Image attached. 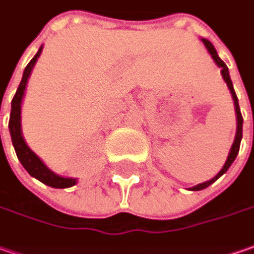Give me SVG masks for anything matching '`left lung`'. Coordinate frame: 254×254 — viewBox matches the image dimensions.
Wrapping results in <instances>:
<instances>
[{
  "label": "left lung",
  "instance_id": "left-lung-1",
  "mask_svg": "<svg viewBox=\"0 0 254 254\" xmlns=\"http://www.w3.org/2000/svg\"><path fill=\"white\" fill-rule=\"evenodd\" d=\"M203 41L204 47L207 48V51L210 52V55H212V58H213V61L217 64V66L219 68H222V76H223V79H225V82L227 83V86H229V89H230V94H232V98H233V102H235V109H236V118H237V130H236V136H235V142H233V145H232V148H230V152H229V156H227L226 163L223 165V168H222V171L219 172L217 175H216L213 179H210V181H207V182L203 183H199V185H196V186H193L190 188V190H202V189H206L207 186H210L212 183H215L223 173H226L227 169L230 168V165L235 162L236 159L237 153H239V148H240V140H242V135H243V116L240 114V108H239V101H237V96L236 92H235V89H233V83H232V79H230V75H229V69H227L226 64L222 61L220 58H219V55H217V52H216L215 47L212 45V42L210 41H207V39L202 38Z\"/></svg>",
  "mask_w": 254,
  "mask_h": 254
}]
</instances>
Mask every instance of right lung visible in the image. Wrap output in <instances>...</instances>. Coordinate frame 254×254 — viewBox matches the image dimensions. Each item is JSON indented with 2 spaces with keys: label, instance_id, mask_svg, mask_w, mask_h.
<instances>
[{
  "label": "right lung",
  "instance_id": "obj_1",
  "mask_svg": "<svg viewBox=\"0 0 254 254\" xmlns=\"http://www.w3.org/2000/svg\"><path fill=\"white\" fill-rule=\"evenodd\" d=\"M42 52V47L39 48L37 55L29 61L27 66H25V71L22 75V79L21 83L18 86L17 92L14 95V99L11 102V115H9V133H11V139H12V145L15 149V153H17L18 159L21 162V165L25 168V171L35 179H38L42 183L48 185L51 188H71L76 183V179H72V178H62L60 175L54 173V172L48 169L45 166V163L39 159L38 156L28 148V145L24 140L22 136V130H21V104H22V98L25 94V88H27V82L31 71L35 65V62L38 60V57Z\"/></svg>",
  "mask_w": 254,
  "mask_h": 254
}]
</instances>
